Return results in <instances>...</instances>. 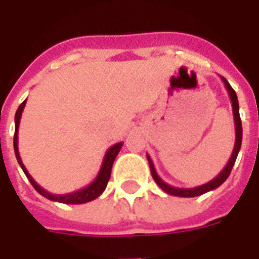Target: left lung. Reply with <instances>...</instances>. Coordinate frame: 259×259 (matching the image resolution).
Listing matches in <instances>:
<instances>
[{"mask_svg": "<svg viewBox=\"0 0 259 259\" xmlns=\"http://www.w3.org/2000/svg\"><path fill=\"white\" fill-rule=\"evenodd\" d=\"M222 82L225 83V88L228 90L229 97H230V101H232V108H233V115H234V125H235V142H234V149H233V153L230 155V159L228 161L226 166L224 167V170L218 174L217 177L214 180L209 181L207 184H203L201 186H195V188H174L171 185L166 184L162 178L159 177L157 171H155L154 163L151 161L150 155L146 154L148 157V162L150 166V173L154 178L155 184L158 185L159 188L162 189L165 193L170 195H176V197H198L201 194H205L207 191H211L214 189H217L218 186L224 184L225 181L228 180V177L230 176V171H232L233 166L235 163V159H237V155L239 153V149H241V144H242V123H241V117H239V105H238V98H237V94H235L234 89H233L230 83L228 82V79L221 77Z\"/></svg>", "mask_w": 259, "mask_h": 259, "instance_id": "left-lung-1", "label": "left lung"}]
</instances>
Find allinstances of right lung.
<instances>
[{
  "instance_id": "1",
  "label": "right lung",
  "mask_w": 259,
  "mask_h": 259,
  "mask_svg": "<svg viewBox=\"0 0 259 259\" xmlns=\"http://www.w3.org/2000/svg\"><path fill=\"white\" fill-rule=\"evenodd\" d=\"M25 105H26V100L22 102V104L18 106L16 111V117H14V122H16V132H14V153H16V158L20 163L21 169L24 170L25 176L27 177L29 182L33 185V188L38 191L39 194L45 198L50 199V201H54V202H61V203H68V205H79V203H86L93 201V199L98 198L104 190L106 189V185L109 182V178H110L111 174V166H113V162H114L115 157L119 153L121 148H122L123 142H118V144L113 145L108 149L106 154L104 157V161H102V165H101V169L97 174V177L94 178V181L90 185L85 186V188L79 189L77 191H73V193H69V194H52L48 190H45L44 188H41L34 180L31 177L29 171L26 170L25 165L22 163V159H21L20 151H18V127H20V121H21V115H22V111H24Z\"/></svg>"
}]
</instances>
